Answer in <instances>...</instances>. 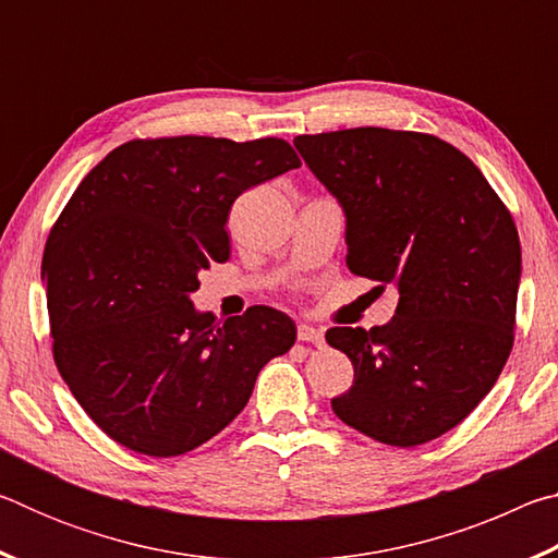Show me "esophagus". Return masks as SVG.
I'll return each instance as SVG.
<instances>
[{
    "label": "esophagus",
    "mask_w": 558,
    "mask_h": 558,
    "mask_svg": "<svg viewBox=\"0 0 558 558\" xmlns=\"http://www.w3.org/2000/svg\"><path fill=\"white\" fill-rule=\"evenodd\" d=\"M298 339H300L302 344H313V347H323L325 344L323 332H319V329H315V327H310V325H300L298 327Z\"/></svg>",
    "instance_id": "esophagus-1"
}]
</instances>
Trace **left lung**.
I'll return each mask as SVG.
<instances>
[{
  "label": "left lung",
  "mask_w": 558,
  "mask_h": 558,
  "mask_svg": "<svg viewBox=\"0 0 558 558\" xmlns=\"http://www.w3.org/2000/svg\"><path fill=\"white\" fill-rule=\"evenodd\" d=\"M295 147L342 204L349 270L399 292L389 325L327 329L354 364L332 411L386 446H423L468 418L512 352V214L472 159L426 132L352 128Z\"/></svg>",
  "instance_id": "left-lung-1"
}]
</instances>
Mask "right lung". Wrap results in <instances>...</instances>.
<instances>
[{
	"label": "right lung",
	"mask_w": 558,
	"mask_h": 558,
	"mask_svg": "<svg viewBox=\"0 0 558 558\" xmlns=\"http://www.w3.org/2000/svg\"><path fill=\"white\" fill-rule=\"evenodd\" d=\"M298 167L280 137L130 140L63 206L41 263L53 362L120 446L149 458L199 448L295 344V323L278 310L253 305L216 323L189 295L211 260L231 256L233 202Z\"/></svg>",
	"instance_id": "add662e5"
}]
</instances>
